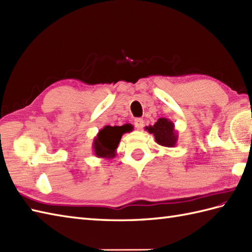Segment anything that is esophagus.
I'll return each instance as SVG.
<instances>
[{
    "instance_id": "34e87169",
    "label": "esophagus",
    "mask_w": 252,
    "mask_h": 252,
    "mask_svg": "<svg viewBox=\"0 0 252 252\" xmlns=\"http://www.w3.org/2000/svg\"><path fill=\"white\" fill-rule=\"evenodd\" d=\"M134 126L137 130H142L144 126V121L142 119H135L134 120Z\"/></svg>"
}]
</instances>
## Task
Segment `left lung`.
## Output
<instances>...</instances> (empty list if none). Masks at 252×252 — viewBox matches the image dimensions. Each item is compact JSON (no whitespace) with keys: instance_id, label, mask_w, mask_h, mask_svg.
<instances>
[{"instance_id":"obj_1","label":"left lung","mask_w":252,"mask_h":252,"mask_svg":"<svg viewBox=\"0 0 252 252\" xmlns=\"http://www.w3.org/2000/svg\"><path fill=\"white\" fill-rule=\"evenodd\" d=\"M145 129L154 134L155 140L163 147H174L178 142V132L174 127V123L165 119V118H159L154 126H146Z\"/></svg>"}]
</instances>
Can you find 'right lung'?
<instances>
[{
    "label": "right lung",
    "mask_w": 252,
    "mask_h": 252,
    "mask_svg": "<svg viewBox=\"0 0 252 252\" xmlns=\"http://www.w3.org/2000/svg\"><path fill=\"white\" fill-rule=\"evenodd\" d=\"M127 125L122 126H106L99 130L97 135L94 137L93 151L94 155L98 158L111 159L116 156V149L119 145L122 135L129 132Z\"/></svg>",
    "instance_id": "right-lung-1"
}]
</instances>
